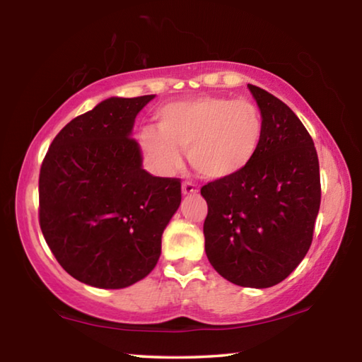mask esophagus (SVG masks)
<instances>
[{"mask_svg":"<svg viewBox=\"0 0 362 362\" xmlns=\"http://www.w3.org/2000/svg\"><path fill=\"white\" fill-rule=\"evenodd\" d=\"M182 192H183V194H194V193H198V185L193 182L187 180L182 183Z\"/></svg>","mask_w":362,"mask_h":362,"instance_id":"obj_1","label":"esophagus"}]
</instances>
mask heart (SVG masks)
Segmentation results:
<instances>
[{
    "label": "heart",
    "instance_id": "obj_1",
    "mask_svg": "<svg viewBox=\"0 0 362 362\" xmlns=\"http://www.w3.org/2000/svg\"><path fill=\"white\" fill-rule=\"evenodd\" d=\"M157 126L140 129L139 142L161 169L180 164V150L201 177L228 179L243 173L265 137L262 110L250 100L203 95L158 110Z\"/></svg>",
    "mask_w": 362,
    "mask_h": 362
}]
</instances>
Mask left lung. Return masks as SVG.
<instances>
[{"mask_svg":"<svg viewBox=\"0 0 362 362\" xmlns=\"http://www.w3.org/2000/svg\"><path fill=\"white\" fill-rule=\"evenodd\" d=\"M265 137L243 173L207 182L206 255L230 283L265 289L298 267L313 241L321 204L313 139L278 97L249 84Z\"/></svg>","mask_w":362,"mask_h":362,"instance_id":"obj_1","label":"left lung"}]
</instances>
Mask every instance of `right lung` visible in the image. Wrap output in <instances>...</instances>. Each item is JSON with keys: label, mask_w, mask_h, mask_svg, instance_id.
Masks as SVG:
<instances>
[{"label": "right lung", "mask_w": 362, "mask_h": 362, "mask_svg": "<svg viewBox=\"0 0 362 362\" xmlns=\"http://www.w3.org/2000/svg\"><path fill=\"white\" fill-rule=\"evenodd\" d=\"M153 97H110L76 116L40 169L42 236L70 276L99 289H122L155 268L182 201L180 179L146 173L131 137Z\"/></svg>", "instance_id": "add662e5"}]
</instances>
